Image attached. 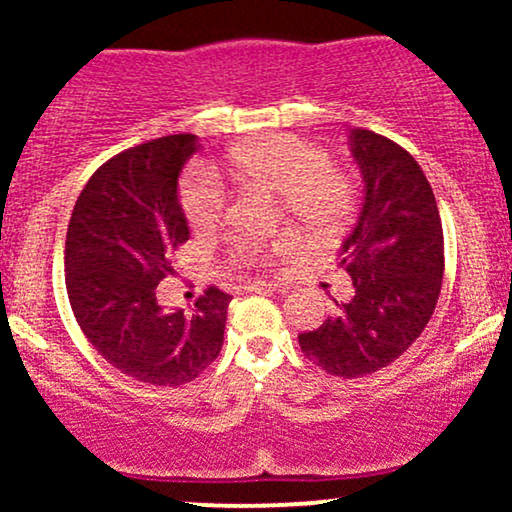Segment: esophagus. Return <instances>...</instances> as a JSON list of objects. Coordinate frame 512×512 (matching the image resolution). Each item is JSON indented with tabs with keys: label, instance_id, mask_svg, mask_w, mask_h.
<instances>
[{
	"label": "esophagus",
	"instance_id": "obj_1",
	"mask_svg": "<svg viewBox=\"0 0 512 512\" xmlns=\"http://www.w3.org/2000/svg\"><path fill=\"white\" fill-rule=\"evenodd\" d=\"M245 291H257V293H267V291H284L286 286L281 284H267V281H255V284H248L243 286Z\"/></svg>",
	"mask_w": 512,
	"mask_h": 512
}]
</instances>
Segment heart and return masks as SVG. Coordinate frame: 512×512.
Segmentation results:
<instances>
[{
	"label": "heart",
	"mask_w": 512,
	"mask_h": 512,
	"mask_svg": "<svg viewBox=\"0 0 512 512\" xmlns=\"http://www.w3.org/2000/svg\"><path fill=\"white\" fill-rule=\"evenodd\" d=\"M223 173L245 187H264L279 197V214H286L305 233L330 238L344 231L356 209V182L344 168L330 163L322 146L293 134H272L233 146L223 161ZM180 209L195 231H209L228 209V187L214 168L192 166L180 180ZM298 240L281 233L272 240L236 236L228 240V260L248 267H274L296 250Z\"/></svg>",
	"instance_id": "obj_1"
}]
</instances>
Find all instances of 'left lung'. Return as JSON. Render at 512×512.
<instances>
[{
  "mask_svg": "<svg viewBox=\"0 0 512 512\" xmlns=\"http://www.w3.org/2000/svg\"><path fill=\"white\" fill-rule=\"evenodd\" d=\"M366 197L342 240L351 298L313 332L303 356L337 378H363L397 361L436 310L445 269L443 223L424 170L407 149L370 129L351 132Z\"/></svg>",
  "mask_w": 512,
  "mask_h": 512,
  "instance_id": "8db88e82",
  "label": "left lung"
}]
</instances>
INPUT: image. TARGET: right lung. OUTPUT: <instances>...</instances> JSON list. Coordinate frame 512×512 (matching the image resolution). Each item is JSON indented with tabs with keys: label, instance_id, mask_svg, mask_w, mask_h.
Wrapping results in <instances>:
<instances>
[{
	"label": "right lung",
	"instance_id": "obj_1",
	"mask_svg": "<svg viewBox=\"0 0 512 512\" xmlns=\"http://www.w3.org/2000/svg\"><path fill=\"white\" fill-rule=\"evenodd\" d=\"M195 134H168L105 161L76 199L64 245V281L81 332L132 380L180 387L219 356L233 296L216 286L192 313L166 310L156 291L190 240L178 175Z\"/></svg>",
	"mask_w": 512,
	"mask_h": 512
}]
</instances>
